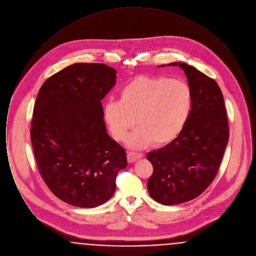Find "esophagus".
Instances as JSON below:
<instances>
[{
  "label": "esophagus",
  "mask_w": 256,
  "mask_h": 256,
  "mask_svg": "<svg viewBox=\"0 0 256 256\" xmlns=\"http://www.w3.org/2000/svg\"><path fill=\"white\" fill-rule=\"evenodd\" d=\"M143 158H144V156L142 154H137V152H128V161L130 163L135 162L137 159Z\"/></svg>",
  "instance_id": "34e87169"
}]
</instances>
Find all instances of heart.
Instances as JSON below:
<instances>
[{"instance_id": "1", "label": "heart", "mask_w": 256, "mask_h": 256, "mask_svg": "<svg viewBox=\"0 0 256 256\" xmlns=\"http://www.w3.org/2000/svg\"><path fill=\"white\" fill-rule=\"evenodd\" d=\"M193 108V91L182 80L139 76L124 86L119 100L104 106V120L111 136L124 142L135 124L139 126L128 145L143 148L163 146L182 132Z\"/></svg>"}]
</instances>
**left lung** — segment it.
<instances>
[{
	"label": "left lung",
	"mask_w": 256,
	"mask_h": 256,
	"mask_svg": "<svg viewBox=\"0 0 256 256\" xmlns=\"http://www.w3.org/2000/svg\"><path fill=\"white\" fill-rule=\"evenodd\" d=\"M178 66L193 91V108L182 132L172 143L150 152L154 166L148 180L152 198L164 206L189 202L200 195L215 178L228 143V124L218 84L184 62Z\"/></svg>",
	"instance_id": "obj_1"
}]
</instances>
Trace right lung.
Masks as SVG:
<instances>
[{
    "label": "right lung",
    "instance_id": "add662e5",
    "mask_svg": "<svg viewBox=\"0 0 256 256\" xmlns=\"http://www.w3.org/2000/svg\"><path fill=\"white\" fill-rule=\"evenodd\" d=\"M116 74L106 64L74 63L38 92L30 126L37 166L50 190L70 206L106 202L128 166L124 148L108 134L100 102Z\"/></svg>",
    "mask_w": 256,
    "mask_h": 256
}]
</instances>
